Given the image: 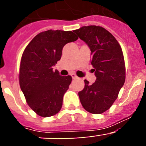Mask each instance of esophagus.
Returning a JSON list of instances; mask_svg holds the SVG:
<instances>
[{
  "instance_id": "obj_1",
  "label": "esophagus",
  "mask_w": 146,
  "mask_h": 146,
  "mask_svg": "<svg viewBox=\"0 0 146 146\" xmlns=\"http://www.w3.org/2000/svg\"><path fill=\"white\" fill-rule=\"evenodd\" d=\"M71 75H72V77L73 79H77V78H78V77H77L75 74H72Z\"/></svg>"
}]
</instances>
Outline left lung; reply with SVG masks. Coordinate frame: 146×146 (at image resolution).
Masks as SVG:
<instances>
[{"instance_id": "1", "label": "left lung", "mask_w": 146, "mask_h": 146, "mask_svg": "<svg viewBox=\"0 0 146 146\" xmlns=\"http://www.w3.org/2000/svg\"><path fill=\"white\" fill-rule=\"evenodd\" d=\"M74 32L91 49V65L96 77L91 85L85 80L84 88L78 93L80 100L88 112L101 114L113 105L124 84L126 68L122 49L113 35L101 26H82Z\"/></svg>"}]
</instances>
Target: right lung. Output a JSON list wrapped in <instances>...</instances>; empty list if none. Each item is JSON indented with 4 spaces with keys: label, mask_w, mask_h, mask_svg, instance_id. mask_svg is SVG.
Returning a JSON list of instances; mask_svg holds the SVG:
<instances>
[{
    "label": "right lung",
    "mask_w": 146,
    "mask_h": 146,
    "mask_svg": "<svg viewBox=\"0 0 146 146\" xmlns=\"http://www.w3.org/2000/svg\"><path fill=\"white\" fill-rule=\"evenodd\" d=\"M78 37L72 31L49 30L37 34L25 47L20 65L19 82L28 106L38 115L57 114L72 77L60 76L52 66L61 58L64 45Z\"/></svg>",
    "instance_id": "add662e5"
}]
</instances>
